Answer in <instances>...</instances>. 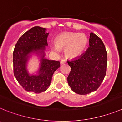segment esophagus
<instances>
[{
    "mask_svg": "<svg viewBox=\"0 0 122 122\" xmlns=\"http://www.w3.org/2000/svg\"><path fill=\"white\" fill-rule=\"evenodd\" d=\"M66 63V60H64V59H62V60H61V61H60V64H61V65L62 64H64Z\"/></svg>",
    "mask_w": 122,
    "mask_h": 122,
    "instance_id": "1",
    "label": "esophagus"
}]
</instances>
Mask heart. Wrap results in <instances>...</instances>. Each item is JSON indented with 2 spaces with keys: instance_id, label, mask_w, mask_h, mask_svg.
<instances>
[{
  "instance_id": "b5f03b06",
  "label": "heart",
  "mask_w": 122,
  "mask_h": 122,
  "mask_svg": "<svg viewBox=\"0 0 122 122\" xmlns=\"http://www.w3.org/2000/svg\"><path fill=\"white\" fill-rule=\"evenodd\" d=\"M88 43V38L85 34L64 32L56 37L53 49L56 51L65 49L66 56L68 58H75L85 51Z\"/></svg>"
}]
</instances>
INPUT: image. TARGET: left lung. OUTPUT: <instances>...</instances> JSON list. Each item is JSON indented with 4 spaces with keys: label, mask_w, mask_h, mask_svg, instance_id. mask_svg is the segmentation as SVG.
Here are the masks:
<instances>
[{
    "label": "left lung",
    "mask_w": 122,
    "mask_h": 122,
    "mask_svg": "<svg viewBox=\"0 0 122 122\" xmlns=\"http://www.w3.org/2000/svg\"><path fill=\"white\" fill-rule=\"evenodd\" d=\"M107 52L102 39L91 33L89 47L85 53L67 61L71 71L67 82L76 94L86 95L100 87L106 75Z\"/></svg>",
    "instance_id": "1"
}]
</instances>
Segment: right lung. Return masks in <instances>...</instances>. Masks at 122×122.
<instances>
[{"label": "right lung", "instance_id": "1", "mask_svg": "<svg viewBox=\"0 0 122 122\" xmlns=\"http://www.w3.org/2000/svg\"><path fill=\"white\" fill-rule=\"evenodd\" d=\"M46 28L34 27L23 34L17 41L13 51V71L18 83L28 92H44L50 85L54 72L60 67V62L45 58L46 46H48L49 33ZM40 57V67L38 75H30L26 63L31 53Z\"/></svg>", "mask_w": 122, "mask_h": 122}]
</instances>
